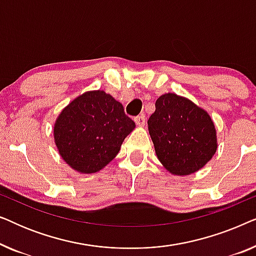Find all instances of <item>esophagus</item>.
I'll use <instances>...</instances> for the list:
<instances>
[{"label": "esophagus", "instance_id": "1", "mask_svg": "<svg viewBox=\"0 0 256 256\" xmlns=\"http://www.w3.org/2000/svg\"><path fill=\"white\" fill-rule=\"evenodd\" d=\"M135 124H136V126H138V127H143V126L146 124V116L143 114H141V115H138V116H136L135 118Z\"/></svg>", "mask_w": 256, "mask_h": 256}]
</instances>
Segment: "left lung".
I'll return each instance as SVG.
<instances>
[{
  "label": "left lung",
  "mask_w": 256,
  "mask_h": 256,
  "mask_svg": "<svg viewBox=\"0 0 256 256\" xmlns=\"http://www.w3.org/2000/svg\"><path fill=\"white\" fill-rule=\"evenodd\" d=\"M155 106L148 129L157 158L176 176L200 170L218 148L214 124L208 112L174 93L160 96Z\"/></svg>",
  "instance_id": "left-lung-1"
}]
</instances>
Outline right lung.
Segmentation results:
<instances>
[{
    "mask_svg": "<svg viewBox=\"0 0 256 256\" xmlns=\"http://www.w3.org/2000/svg\"><path fill=\"white\" fill-rule=\"evenodd\" d=\"M134 128L135 122L110 94L88 90L60 112L54 138L66 164L80 174H96L115 158Z\"/></svg>",
    "mask_w": 256,
    "mask_h": 256,
    "instance_id": "add662e5",
    "label": "right lung"
}]
</instances>
